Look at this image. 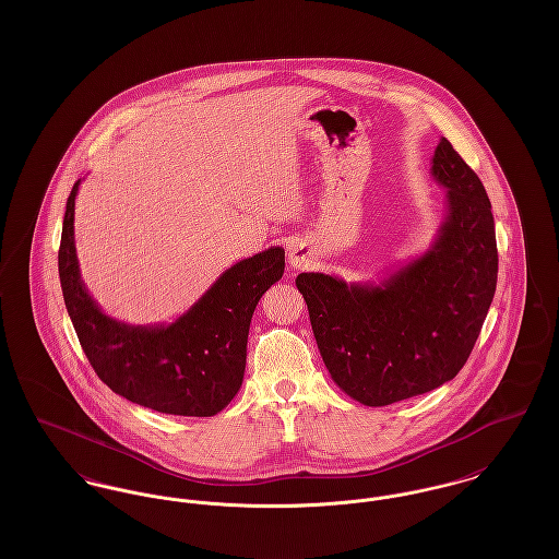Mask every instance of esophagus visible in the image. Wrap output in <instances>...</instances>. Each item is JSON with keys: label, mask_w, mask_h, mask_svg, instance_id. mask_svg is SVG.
Listing matches in <instances>:
<instances>
[{"label": "esophagus", "mask_w": 559, "mask_h": 559, "mask_svg": "<svg viewBox=\"0 0 559 559\" xmlns=\"http://www.w3.org/2000/svg\"><path fill=\"white\" fill-rule=\"evenodd\" d=\"M312 260V249L306 240H295L289 245V266L293 270H301V267H308Z\"/></svg>", "instance_id": "esophagus-1"}]
</instances>
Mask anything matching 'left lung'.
<instances>
[{
  "instance_id": "left-lung-1",
  "label": "left lung",
  "mask_w": 559,
  "mask_h": 559,
  "mask_svg": "<svg viewBox=\"0 0 559 559\" xmlns=\"http://www.w3.org/2000/svg\"><path fill=\"white\" fill-rule=\"evenodd\" d=\"M431 176L447 188V219L431 249L379 285L301 272L320 356L349 399L385 406L431 392L467 362L497 289L490 199L478 174L440 140Z\"/></svg>"
}]
</instances>
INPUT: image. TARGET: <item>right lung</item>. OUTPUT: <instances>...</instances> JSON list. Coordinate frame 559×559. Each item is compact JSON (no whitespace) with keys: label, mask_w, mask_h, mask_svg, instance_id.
I'll list each match as a JSON object with an SVG mask.
<instances>
[{"label":"right lung","mask_w":559,"mask_h":559,"mask_svg":"<svg viewBox=\"0 0 559 559\" xmlns=\"http://www.w3.org/2000/svg\"><path fill=\"white\" fill-rule=\"evenodd\" d=\"M80 182L67 199L58 274L92 369L133 404L165 415H217L239 392L251 317L260 297L283 278L285 251L270 247L228 267L187 314L167 326L119 322L96 306L81 283L73 240Z\"/></svg>","instance_id":"add662e5"}]
</instances>
